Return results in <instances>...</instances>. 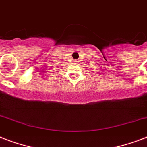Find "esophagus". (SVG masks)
Returning <instances> with one entry per match:
<instances>
[{
    "label": "esophagus",
    "mask_w": 147,
    "mask_h": 147,
    "mask_svg": "<svg viewBox=\"0 0 147 147\" xmlns=\"http://www.w3.org/2000/svg\"><path fill=\"white\" fill-rule=\"evenodd\" d=\"M74 62H76V63H77V62H78V61H76H76H74Z\"/></svg>",
    "instance_id": "esophagus-1"
}]
</instances>
